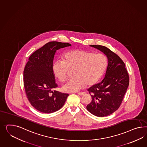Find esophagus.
<instances>
[{"label":"esophagus","instance_id":"1","mask_svg":"<svg viewBox=\"0 0 147 147\" xmlns=\"http://www.w3.org/2000/svg\"><path fill=\"white\" fill-rule=\"evenodd\" d=\"M77 93L80 96H84V94H85V92H78Z\"/></svg>","mask_w":147,"mask_h":147}]
</instances>
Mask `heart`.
<instances>
[{
	"label": "heart",
	"mask_w": 147,
	"mask_h": 147,
	"mask_svg": "<svg viewBox=\"0 0 147 147\" xmlns=\"http://www.w3.org/2000/svg\"><path fill=\"white\" fill-rule=\"evenodd\" d=\"M107 60L101 53H94L84 50H74L63 55V60H57L53 65L55 76L61 82L67 78L70 70L74 76L62 86L67 92H76L96 83L107 67Z\"/></svg>",
	"instance_id": "1"
}]
</instances>
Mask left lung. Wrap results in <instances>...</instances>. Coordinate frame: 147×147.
Listing matches in <instances>:
<instances>
[{"label": "left lung", "mask_w": 147, "mask_h": 147, "mask_svg": "<svg viewBox=\"0 0 147 147\" xmlns=\"http://www.w3.org/2000/svg\"><path fill=\"white\" fill-rule=\"evenodd\" d=\"M102 51L108 59L105 77L88 90L92 97L86 109L93 115L104 117L116 111L121 104L129 85V75L125 63L106 47L91 45Z\"/></svg>", "instance_id": "left-lung-1"}]
</instances>
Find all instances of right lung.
<instances>
[{
  "mask_svg": "<svg viewBox=\"0 0 147 147\" xmlns=\"http://www.w3.org/2000/svg\"><path fill=\"white\" fill-rule=\"evenodd\" d=\"M69 43L52 41L34 51L28 59L24 70V85L30 104L44 113H53L62 107L69 94L57 91L53 71L56 51L70 46Z\"/></svg>",
  "mask_w": 147,
  "mask_h": 147,
  "instance_id": "obj_1",
  "label": "right lung"
}]
</instances>
